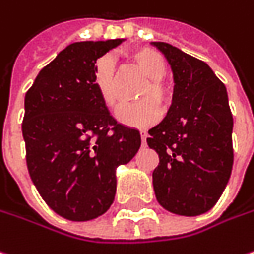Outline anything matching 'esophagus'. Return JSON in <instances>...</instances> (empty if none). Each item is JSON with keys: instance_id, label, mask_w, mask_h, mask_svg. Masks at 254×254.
I'll return each instance as SVG.
<instances>
[{"instance_id": "34e87169", "label": "esophagus", "mask_w": 254, "mask_h": 254, "mask_svg": "<svg viewBox=\"0 0 254 254\" xmlns=\"http://www.w3.org/2000/svg\"><path fill=\"white\" fill-rule=\"evenodd\" d=\"M140 138H142V143L145 145V143H146V138H148V133H146L145 130H142V132H140Z\"/></svg>"}]
</instances>
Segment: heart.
<instances>
[{"label": "heart", "mask_w": 254, "mask_h": 254, "mask_svg": "<svg viewBox=\"0 0 254 254\" xmlns=\"http://www.w3.org/2000/svg\"><path fill=\"white\" fill-rule=\"evenodd\" d=\"M132 58L148 79L136 94V99L142 101L122 106L118 111V119L129 127H146L159 121L162 116L160 105L166 106L171 101V91L162 79L168 72V65L160 54L148 48L135 51ZM94 85L102 104L111 111L116 109L119 96L116 89L115 65L109 57H104L96 62Z\"/></svg>", "instance_id": "b5f03b06"}]
</instances>
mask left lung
<instances>
[{
    "instance_id": "8db88e82",
    "label": "left lung",
    "mask_w": 254,
    "mask_h": 254,
    "mask_svg": "<svg viewBox=\"0 0 254 254\" xmlns=\"http://www.w3.org/2000/svg\"><path fill=\"white\" fill-rule=\"evenodd\" d=\"M173 71V102L149 129V148L159 155L152 173L156 199L166 210L197 216L210 210L233 166V116L227 91L206 62L166 42H153Z\"/></svg>"
}]
</instances>
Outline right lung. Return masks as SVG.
Segmentation results:
<instances>
[{
	"label": "right lung",
	"mask_w": 254,
	"mask_h": 254,
	"mask_svg": "<svg viewBox=\"0 0 254 254\" xmlns=\"http://www.w3.org/2000/svg\"><path fill=\"white\" fill-rule=\"evenodd\" d=\"M121 42H73L25 94L29 176L45 203L68 220L104 215L115 199L116 168L140 148L139 130L116 122L94 85L96 60Z\"/></svg>",
	"instance_id": "obj_1"
}]
</instances>
